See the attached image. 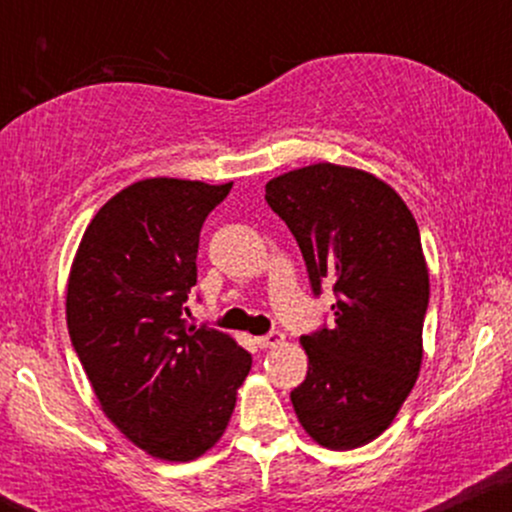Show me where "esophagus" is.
I'll use <instances>...</instances> for the list:
<instances>
[{
	"mask_svg": "<svg viewBox=\"0 0 512 512\" xmlns=\"http://www.w3.org/2000/svg\"><path fill=\"white\" fill-rule=\"evenodd\" d=\"M255 344L260 346V349H274V346L284 344V334H281V332H269V334H264V337H257Z\"/></svg>",
	"mask_w": 512,
	"mask_h": 512,
	"instance_id": "esophagus-1",
	"label": "esophagus"
}]
</instances>
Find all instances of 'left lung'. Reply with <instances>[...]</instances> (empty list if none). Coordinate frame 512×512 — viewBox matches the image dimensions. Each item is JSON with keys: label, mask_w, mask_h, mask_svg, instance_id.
Returning <instances> with one entry per match:
<instances>
[{"label": "left lung", "mask_w": 512, "mask_h": 512, "mask_svg": "<svg viewBox=\"0 0 512 512\" xmlns=\"http://www.w3.org/2000/svg\"><path fill=\"white\" fill-rule=\"evenodd\" d=\"M264 199L303 252L315 296L332 286L334 325L303 334L308 375L291 392L315 443L354 450L378 438L419 378L428 267L419 226L387 182L313 163L269 180Z\"/></svg>", "instance_id": "8db88e82"}]
</instances>
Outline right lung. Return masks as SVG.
<instances>
[{"label":"right lung","instance_id":"right-lung-1","mask_svg":"<svg viewBox=\"0 0 512 512\" xmlns=\"http://www.w3.org/2000/svg\"><path fill=\"white\" fill-rule=\"evenodd\" d=\"M233 182L149 178L88 223L67 284V327L101 409L137 448L190 462L223 436L252 356L228 334L187 327L197 248Z\"/></svg>","mask_w":512,"mask_h":512}]
</instances>
